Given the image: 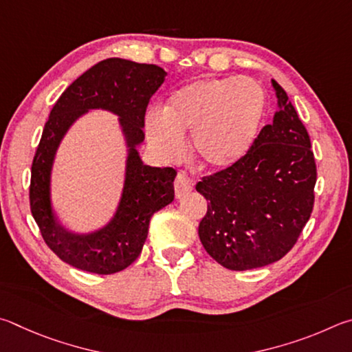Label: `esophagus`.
<instances>
[{"instance_id": "esophagus-1", "label": "esophagus", "mask_w": 352, "mask_h": 352, "mask_svg": "<svg viewBox=\"0 0 352 352\" xmlns=\"http://www.w3.org/2000/svg\"><path fill=\"white\" fill-rule=\"evenodd\" d=\"M195 182L192 177H190L186 171H179L176 176V181H175V193L177 198H182L184 195L192 192L193 190Z\"/></svg>"}]
</instances>
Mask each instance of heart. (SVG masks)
<instances>
[{"instance_id":"heart-1","label":"heart","mask_w":352,"mask_h":352,"mask_svg":"<svg viewBox=\"0 0 352 352\" xmlns=\"http://www.w3.org/2000/svg\"><path fill=\"white\" fill-rule=\"evenodd\" d=\"M266 113V94L252 80L199 78L173 91L162 114H148L145 131L156 151L168 159L181 156L182 135L192 133L198 162L210 171H227L254 150Z\"/></svg>"}]
</instances>
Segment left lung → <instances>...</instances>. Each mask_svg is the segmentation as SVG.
I'll return each mask as SVG.
<instances>
[{
	"label": "left lung",
	"instance_id": "left-lung-1",
	"mask_svg": "<svg viewBox=\"0 0 352 352\" xmlns=\"http://www.w3.org/2000/svg\"><path fill=\"white\" fill-rule=\"evenodd\" d=\"M274 122L261 129L235 168L202 177L208 201L199 239L214 261L248 270L281 260L294 248L314 207L317 168L311 139L286 91L275 82Z\"/></svg>",
	"mask_w": 352,
	"mask_h": 352
}]
</instances>
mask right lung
<instances>
[{"instance_id": "right-lung-1", "label": "right lung", "mask_w": 352, "mask_h": 352, "mask_svg": "<svg viewBox=\"0 0 352 352\" xmlns=\"http://www.w3.org/2000/svg\"><path fill=\"white\" fill-rule=\"evenodd\" d=\"M165 77L166 72L156 65L107 58L67 86L54 104L32 162L29 198L43 239L61 261L92 274L120 272L140 255L153 214L175 199L176 170L145 165L139 153L145 139L148 102ZM97 109L118 116L127 148L124 186L109 223L94 231L77 232L61 226L54 217L52 171L67 131Z\"/></svg>"}]
</instances>
